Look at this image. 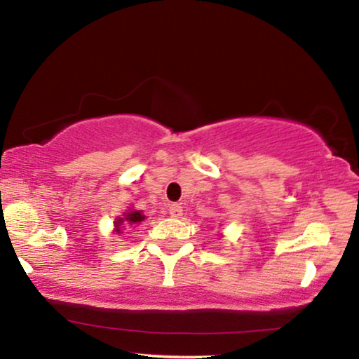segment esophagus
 Instances as JSON below:
<instances>
[{"label": "esophagus", "mask_w": 359, "mask_h": 359, "mask_svg": "<svg viewBox=\"0 0 359 359\" xmlns=\"http://www.w3.org/2000/svg\"><path fill=\"white\" fill-rule=\"evenodd\" d=\"M169 215L172 218H180V217H182V207H180V205H177V203H172L169 207Z\"/></svg>", "instance_id": "34e87169"}]
</instances>
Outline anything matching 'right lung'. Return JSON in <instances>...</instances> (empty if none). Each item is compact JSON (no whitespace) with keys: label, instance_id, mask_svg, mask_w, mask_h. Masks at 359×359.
<instances>
[{"label":"right lung","instance_id":"right-lung-1","mask_svg":"<svg viewBox=\"0 0 359 359\" xmlns=\"http://www.w3.org/2000/svg\"><path fill=\"white\" fill-rule=\"evenodd\" d=\"M144 218L146 217L140 212V210H130V212H126L121 218H118L116 222H114V233H116V235H121L123 226L137 224V223H141Z\"/></svg>","mask_w":359,"mask_h":359}]
</instances>
